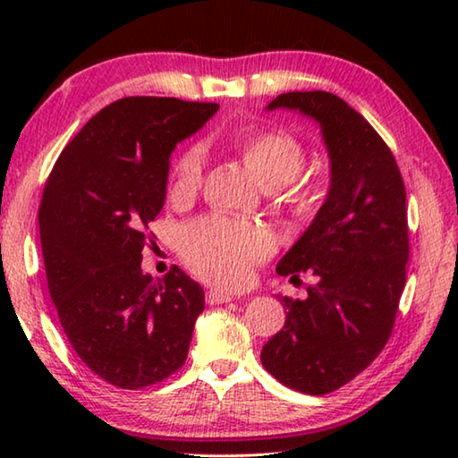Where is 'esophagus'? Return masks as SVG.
I'll return each mask as SVG.
<instances>
[{
	"label": "esophagus",
	"mask_w": 458,
	"mask_h": 458,
	"mask_svg": "<svg viewBox=\"0 0 458 458\" xmlns=\"http://www.w3.org/2000/svg\"><path fill=\"white\" fill-rule=\"evenodd\" d=\"M230 301H234V297L228 293H222V291H208L206 293L208 305H222V303H230Z\"/></svg>",
	"instance_id": "obj_1"
}]
</instances>
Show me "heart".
<instances>
[{
	"instance_id": "obj_1",
	"label": "heart",
	"mask_w": 458,
	"mask_h": 458,
	"mask_svg": "<svg viewBox=\"0 0 458 458\" xmlns=\"http://www.w3.org/2000/svg\"><path fill=\"white\" fill-rule=\"evenodd\" d=\"M230 147L242 159L262 188L284 185L283 199L294 218L307 220L319 208V190L301 182L307 149L301 139L278 127H246L230 139ZM204 177V155L190 147L177 157L172 177L174 201L190 199ZM180 252L193 273L222 286H240L252 275L257 262L270 252V238L254 224L210 216L185 226L180 234Z\"/></svg>"
}]
</instances>
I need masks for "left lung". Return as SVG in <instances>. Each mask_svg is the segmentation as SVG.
Masks as SVG:
<instances>
[{"label":"left lung","instance_id":"8db88e82","mask_svg":"<svg viewBox=\"0 0 458 458\" xmlns=\"http://www.w3.org/2000/svg\"><path fill=\"white\" fill-rule=\"evenodd\" d=\"M321 125L331 159V188L311 226L276 273L313 275L305 299L281 297L284 327L262 347L270 376L293 390L321 396L361 374L392 335L410 254L406 188L377 131L331 92L278 95Z\"/></svg>","mask_w":458,"mask_h":458}]
</instances>
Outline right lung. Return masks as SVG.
<instances>
[{
	"label": "right lung",
	"mask_w": 458,
	"mask_h": 458,
	"mask_svg": "<svg viewBox=\"0 0 458 458\" xmlns=\"http://www.w3.org/2000/svg\"><path fill=\"white\" fill-rule=\"evenodd\" d=\"M216 103L127 97L97 113L46 180L40 240L50 297L84 366L123 390L164 382L188 358L204 291L182 268L141 270L165 201L169 155Z\"/></svg>",
	"instance_id": "add662e5"
}]
</instances>
